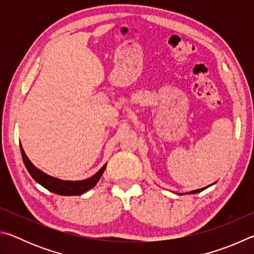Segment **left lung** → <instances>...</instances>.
Here are the masks:
<instances>
[{
  "mask_svg": "<svg viewBox=\"0 0 254 254\" xmlns=\"http://www.w3.org/2000/svg\"><path fill=\"white\" fill-rule=\"evenodd\" d=\"M213 185V184H212ZM212 185H209V186H207V187H204V188H200V189H195V190H191V191H188V192H185V194L186 195H191V194H198V192H200V191H203L204 189H206V188H208V187H210L212 186ZM185 194H182V192H177V195H185Z\"/></svg>",
  "mask_w": 254,
  "mask_h": 254,
  "instance_id": "obj_1",
  "label": "left lung"
}]
</instances>
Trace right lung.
I'll use <instances>...</instances> for the list:
<instances>
[{"instance_id":"add662e5","label":"right lung","mask_w":254,"mask_h":254,"mask_svg":"<svg viewBox=\"0 0 254 254\" xmlns=\"http://www.w3.org/2000/svg\"><path fill=\"white\" fill-rule=\"evenodd\" d=\"M21 154H22V159L24 162V166L29 174L31 175V177L36 180L38 184H40L42 187L48 189L49 191H53L57 195L63 196H74V195H81L86 192L89 189H92L95 185L98 183V180L101 179L103 173L106 168L105 163L102 168L97 171L95 175H93L92 177L83 180H63L59 178L53 177V176L47 175L44 171L37 168L33 163L30 161V159L27 157L22 145L20 143Z\"/></svg>"}]
</instances>
